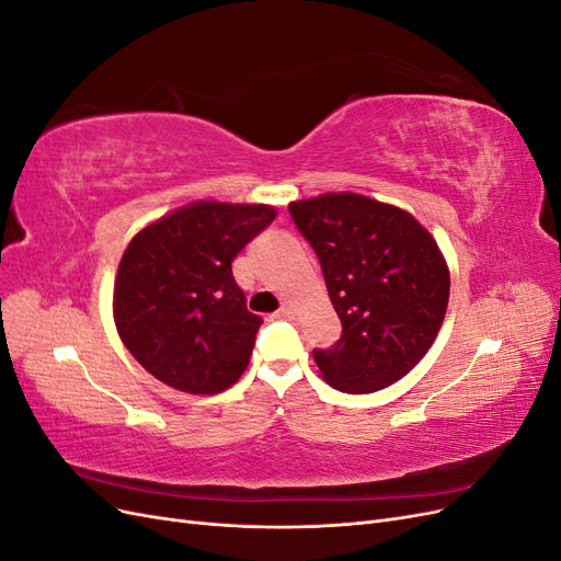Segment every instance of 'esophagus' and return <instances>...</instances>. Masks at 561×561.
I'll list each match as a JSON object with an SVG mask.
<instances>
[{
	"instance_id": "34e87169",
	"label": "esophagus",
	"mask_w": 561,
	"mask_h": 561,
	"mask_svg": "<svg viewBox=\"0 0 561 561\" xmlns=\"http://www.w3.org/2000/svg\"><path fill=\"white\" fill-rule=\"evenodd\" d=\"M295 316V309L293 307H283L276 311V318H293Z\"/></svg>"
}]
</instances>
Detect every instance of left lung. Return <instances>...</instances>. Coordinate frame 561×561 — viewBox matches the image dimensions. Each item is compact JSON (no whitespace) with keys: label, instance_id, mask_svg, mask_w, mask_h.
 <instances>
[{"label":"left lung","instance_id":"left-lung-1","mask_svg":"<svg viewBox=\"0 0 561 561\" xmlns=\"http://www.w3.org/2000/svg\"><path fill=\"white\" fill-rule=\"evenodd\" d=\"M316 252L342 336L313 348L322 377L344 393L402 379L443 328L449 268L433 236L396 206L360 194H322L287 206Z\"/></svg>","mask_w":561,"mask_h":561}]
</instances>
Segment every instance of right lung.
Segmentation results:
<instances>
[{
	"label": "right lung",
	"mask_w": 561,
	"mask_h": 561,
	"mask_svg": "<svg viewBox=\"0 0 561 561\" xmlns=\"http://www.w3.org/2000/svg\"><path fill=\"white\" fill-rule=\"evenodd\" d=\"M274 217L271 206L198 201L135 233L116 271L114 322L149 375L198 396L243 375L262 318L231 262Z\"/></svg>",
	"instance_id": "right-lung-1"
}]
</instances>
